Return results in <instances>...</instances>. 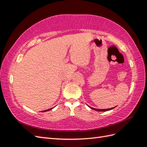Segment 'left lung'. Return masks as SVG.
<instances>
[{
    "label": "left lung",
    "mask_w": 147,
    "mask_h": 147,
    "mask_svg": "<svg viewBox=\"0 0 147 147\" xmlns=\"http://www.w3.org/2000/svg\"><path fill=\"white\" fill-rule=\"evenodd\" d=\"M115 107H113V108H110V109H94V108H92V107H90L91 109L92 110H96V111H99V112H105V111H109V110H112L113 109H114Z\"/></svg>",
    "instance_id": "obj_1"
}]
</instances>
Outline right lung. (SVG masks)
<instances>
[{"label":"right lung","instance_id":"1","mask_svg":"<svg viewBox=\"0 0 147 147\" xmlns=\"http://www.w3.org/2000/svg\"><path fill=\"white\" fill-rule=\"evenodd\" d=\"M52 109H48V110H45V111H42V112H47V111H48V110H51Z\"/></svg>","mask_w":147,"mask_h":147}]
</instances>
